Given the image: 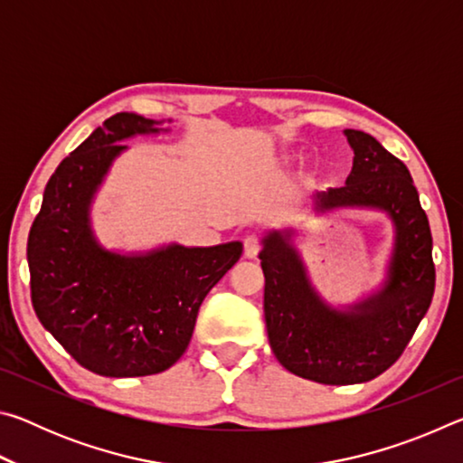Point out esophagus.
<instances>
[{
  "label": "esophagus",
  "mask_w": 463,
  "mask_h": 463,
  "mask_svg": "<svg viewBox=\"0 0 463 463\" xmlns=\"http://www.w3.org/2000/svg\"><path fill=\"white\" fill-rule=\"evenodd\" d=\"M242 247H245V257L249 260H255L257 253H260V237L257 234H247L245 239H242Z\"/></svg>",
  "instance_id": "esophagus-1"
}]
</instances>
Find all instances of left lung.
I'll return each mask as SVG.
<instances>
[{
	"instance_id": "8db88e82",
	"label": "left lung",
	"mask_w": 463,
	"mask_h": 463,
	"mask_svg": "<svg viewBox=\"0 0 463 463\" xmlns=\"http://www.w3.org/2000/svg\"><path fill=\"white\" fill-rule=\"evenodd\" d=\"M345 137L355 155L347 182L312 194V208L317 214L370 208L390 218L394 247L380 289L347 308L331 307L312 286L292 229L269 231L260 253L273 355L288 372L331 386L370 382L386 372L435 292L433 237L409 169L372 135L347 128Z\"/></svg>"
}]
</instances>
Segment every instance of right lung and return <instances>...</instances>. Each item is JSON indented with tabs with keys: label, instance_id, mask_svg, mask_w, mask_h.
Masks as SVG:
<instances>
[{
	"label": "right lung",
	"instance_id": "right-lung-1",
	"mask_svg": "<svg viewBox=\"0 0 463 463\" xmlns=\"http://www.w3.org/2000/svg\"><path fill=\"white\" fill-rule=\"evenodd\" d=\"M161 122L120 112L61 161L28 234L38 320L85 370L106 378L165 372L190 345L203 298L242 253V242L116 253L91 229V202L122 140L159 135Z\"/></svg>",
	"mask_w": 463,
	"mask_h": 463
}]
</instances>
